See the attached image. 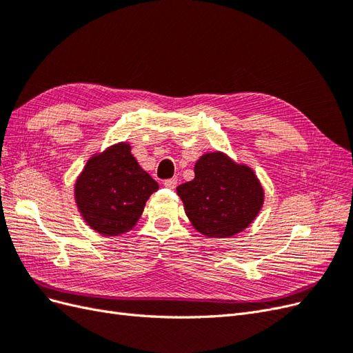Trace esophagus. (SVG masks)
Segmentation results:
<instances>
[{
	"mask_svg": "<svg viewBox=\"0 0 353 353\" xmlns=\"http://www.w3.org/2000/svg\"><path fill=\"white\" fill-rule=\"evenodd\" d=\"M176 184H178V179L176 178H170V179H166L165 181V187L166 188H169V190H174L175 187H176Z\"/></svg>",
	"mask_w": 353,
	"mask_h": 353,
	"instance_id": "34e87169",
	"label": "esophagus"
}]
</instances>
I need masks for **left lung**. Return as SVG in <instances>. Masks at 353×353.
Here are the masks:
<instances>
[{"instance_id": "left-lung-1", "label": "left lung", "mask_w": 353, "mask_h": 353, "mask_svg": "<svg viewBox=\"0 0 353 353\" xmlns=\"http://www.w3.org/2000/svg\"><path fill=\"white\" fill-rule=\"evenodd\" d=\"M194 174L176 193L199 232L223 239L250 225L263 203V190L250 168L215 152L197 160Z\"/></svg>"}]
</instances>
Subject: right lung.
Listing matches in <instances>:
<instances>
[{
	"mask_svg": "<svg viewBox=\"0 0 353 353\" xmlns=\"http://www.w3.org/2000/svg\"><path fill=\"white\" fill-rule=\"evenodd\" d=\"M157 190L156 181L131 154V145L121 143L88 160L74 184V199L92 230L119 236L135 225Z\"/></svg>",
	"mask_w": 353,
	"mask_h": 353,
	"instance_id": "add662e5",
	"label": "right lung"
}]
</instances>
